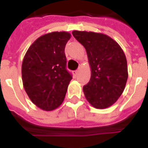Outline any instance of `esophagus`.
Masks as SVG:
<instances>
[{"instance_id": "34e87169", "label": "esophagus", "mask_w": 148, "mask_h": 148, "mask_svg": "<svg viewBox=\"0 0 148 148\" xmlns=\"http://www.w3.org/2000/svg\"><path fill=\"white\" fill-rule=\"evenodd\" d=\"M74 75H77V74H78V70H77V71H74Z\"/></svg>"}]
</instances>
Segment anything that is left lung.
I'll use <instances>...</instances> for the list:
<instances>
[{"label":"left lung","instance_id":"left-lung-1","mask_svg":"<svg viewBox=\"0 0 148 148\" xmlns=\"http://www.w3.org/2000/svg\"><path fill=\"white\" fill-rule=\"evenodd\" d=\"M72 34L86 49L91 71L90 81L83 87L87 101L97 109L109 108L122 95L128 77L124 51L103 34L74 31Z\"/></svg>","mask_w":148,"mask_h":148}]
</instances>
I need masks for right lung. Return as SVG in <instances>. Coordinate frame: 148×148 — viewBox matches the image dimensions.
I'll return each mask as SVG.
<instances>
[{
  "instance_id": "1",
  "label": "right lung",
  "mask_w": 148,
  "mask_h": 148,
  "mask_svg": "<svg viewBox=\"0 0 148 148\" xmlns=\"http://www.w3.org/2000/svg\"><path fill=\"white\" fill-rule=\"evenodd\" d=\"M71 37L67 31L46 34L24 55L21 67L24 90L31 101L44 110H53L62 103L71 81L64 53Z\"/></svg>"
}]
</instances>
